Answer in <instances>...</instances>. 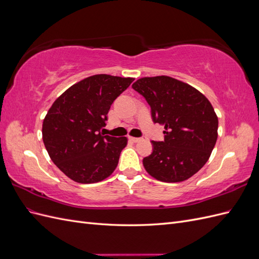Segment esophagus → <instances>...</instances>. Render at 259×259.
<instances>
[{
	"mask_svg": "<svg viewBox=\"0 0 259 259\" xmlns=\"http://www.w3.org/2000/svg\"><path fill=\"white\" fill-rule=\"evenodd\" d=\"M143 138H137V137H130V140L131 142H133V143H138V142H140V140H142Z\"/></svg>",
	"mask_w": 259,
	"mask_h": 259,
	"instance_id": "34e87169",
	"label": "esophagus"
}]
</instances>
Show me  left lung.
<instances>
[{
  "label": "left lung",
  "instance_id": "left-lung-1",
  "mask_svg": "<svg viewBox=\"0 0 259 259\" xmlns=\"http://www.w3.org/2000/svg\"><path fill=\"white\" fill-rule=\"evenodd\" d=\"M132 88L151 108L154 123L164 126L163 142L143 164L164 183L190 178L207 162L217 140L218 117L209 100L191 85L167 75L142 77Z\"/></svg>",
  "mask_w": 259,
  "mask_h": 259
}]
</instances>
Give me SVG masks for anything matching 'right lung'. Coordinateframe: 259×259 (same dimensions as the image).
<instances>
[{
  "mask_svg": "<svg viewBox=\"0 0 259 259\" xmlns=\"http://www.w3.org/2000/svg\"><path fill=\"white\" fill-rule=\"evenodd\" d=\"M133 77L95 74L73 84L54 101L42 126L50 158L70 179L94 184L117 166L126 137L104 136L107 114Z\"/></svg>",
  "mask_w": 259,
  "mask_h": 259,
  "instance_id": "right-lung-1",
  "label": "right lung"
}]
</instances>
